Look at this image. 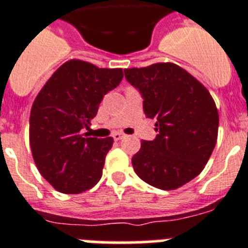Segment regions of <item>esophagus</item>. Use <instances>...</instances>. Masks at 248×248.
Segmentation results:
<instances>
[{
    "label": "esophagus",
    "mask_w": 248,
    "mask_h": 248,
    "mask_svg": "<svg viewBox=\"0 0 248 248\" xmlns=\"http://www.w3.org/2000/svg\"><path fill=\"white\" fill-rule=\"evenodd\" d=\"M124 136H126V135L122 134V132H116V134H113V139H114V140H116V141L122 140V139H124Z\"/></svg>",
    "instance_id": "34e87169"
}]
</instances>
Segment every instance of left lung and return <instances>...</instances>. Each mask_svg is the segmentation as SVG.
Here are the masks:
<instances>
[{
  "label": "left lung",
  "instance_id": "left-lung-1",
  "mask_svg": "<svg viewBox=\"0 0 248 248\" xmlns=\"http://www.w3.org/2000/svg\"><path fill=\"white\" fill-rule=\"evenodd\" d=\"M143 97V112L155 118V140L141 142L132 157L135 172L163 190L180 188L198 176L218 136V109L198 79L174 63L124 69Z\"/></svg>",
  "mask_w": 248,
  "mask_h": 248
}]
</instances>
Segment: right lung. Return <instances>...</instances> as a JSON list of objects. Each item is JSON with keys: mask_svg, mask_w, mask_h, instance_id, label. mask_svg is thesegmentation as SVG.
Here are the masks:
<instances>
[{"mask_svg": "<svg viewBox=\"0 0 248 248\" xmlns=\"http://www.w3.org/2000/svg\"><path fill=\"white\" fill-rule=\"evenodd\" d=\"M124 78L121 68H98L79 59L60 65L36 95L30 112L31 153L54 189L79 194L102 176L112 137H84L105 94Z\"/></svg>", "mask_w": 248, "mask_h": 248, "instance_id": "obj_1", "label": "right lung"}]
</instances>
